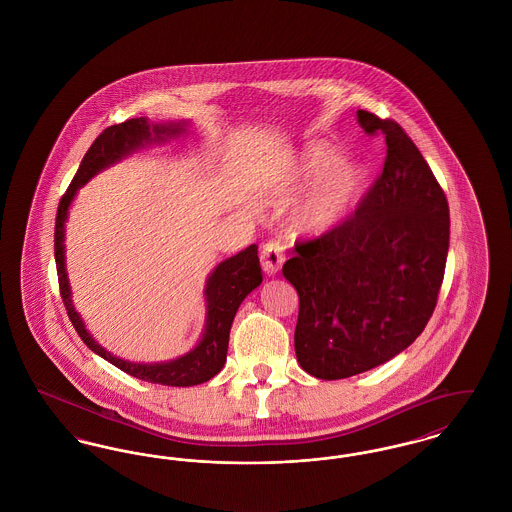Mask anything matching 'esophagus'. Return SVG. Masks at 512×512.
<instances>
[{
	"mask_svg": "<svg viewBox=\"0 0 512 512\" xmlns=\"http://www.w3.org/2000/svg\"><path fill=\"white\" fill-rule=\"evenodd\" d=\"M260 258H262L264 271L268 275H275L285 262V246L279 241H269V243L264 244Z\"/></svg>",
	"mask_w": 512,
	"mask_h": 512,
	"instance_id": "34e87169",
	"label": "esophagus"
}]
</instances>
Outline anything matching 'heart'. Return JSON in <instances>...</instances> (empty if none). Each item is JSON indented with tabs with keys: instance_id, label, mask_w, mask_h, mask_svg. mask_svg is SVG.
Listing matches in <instances>:
<instances>
[{
	"instance_id": "1",
	"label": "heart",
	"mask_w": 512,
	"mask_h": 512,
	"mask_svg": "<svg viewBox=\"0 0 512 512\" xmlns=\"http://www.w3.org/2000/svg\"><path fill=\"white\" fill-rule=\"evenodd\" d=\"M327 148H310L295 167L293 181L302 183L318 175L295 208V225L300 231L322 233L337 225L347 212L362 185V171L349 160L329 162Z\"/></svg>"
}]
</instances>
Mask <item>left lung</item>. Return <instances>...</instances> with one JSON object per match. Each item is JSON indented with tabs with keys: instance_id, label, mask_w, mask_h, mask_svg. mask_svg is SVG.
<instances>
[{
	"instance_id": "1",
	"label": "left lung",
	"mask_w": 512,
	"mask_h": 512,
	"mask_svg": "<svg viewBox=\"0 0 512 512\" xmlns=\"http://www.w3.org/2000/svg\"><path fill=\"white\" fill-rule=\"evenodd\" d=\"M358 123L385 138L383 171L347 221L295 243L283 266L298 293L296 358L320 379L368 372L414 343L449 252L447 196L412 138L366 109Z\"/></svg>"
}]
</instances>
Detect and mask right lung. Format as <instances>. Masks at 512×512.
Here are the masks:
<instances>
[{"mask_svg":"<svg viewBox=\"0 0 512 512\" xmlns=\"http://www.w3.org/2000/svg\"><path fill=\"white\" fill-rule=\"evenodd\" d=\"M183 131V125H148L144 117L129 119L119 125H111L104 129L98 138L92 142L88 152L84 154L81 165L69 185L67 192L61 196L55 216V266H57V279H59V295L63 298L67 316L73 323L75 331L79 333L84 345L102 358H106L113 366L123 370L129 376L171 385V387H189L198 385L219 374V370L225 364L227 347H229V331L231 323L235 320V314L244 300V296L254 291L262 283V268L258 258V246L250 244L246 250L239 252L237 256L221 262L206 287V300H208V320L206 331L200 339V343L190 350L189 354L163 364H133L125 362L108 350L102 349L90 333L84 329L79 314L73 308L69 281L65 273V252H63V225L67 219V210L73 202V196L77 189L82 187L92 175H96L100 169H104L109 163L121 160L131 150L138 148L142 142H150L154 138L162 136L179 135Z\"/></svg>","mask_w":512,"mask_h":512,"instance_id":"obj_1","label":"right lung"}]
</instances>
